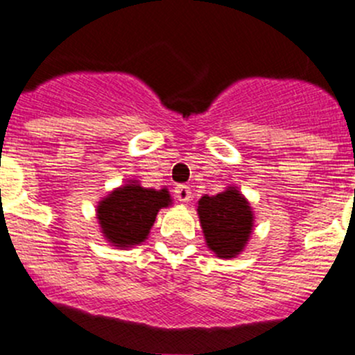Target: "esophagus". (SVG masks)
Returning a JSON list of instances; mask_svg holds the SVG:
<instances>
[{
	"mask_svg": "<svg viewBox=\"0 0 355 355\" xmlns=\"http://www.w3.org/2000/svg\"><path fill=\"white\" fill-rule=\"evenodd\" d=\"M174 196L179 202H189L191 200V186L188 184H178L174 189Z\"/></svg>",
	"mask_w": 355,
	"mask_h": 355,
	"instance_id": "1",
	"label": "esophagus"
}]
</instances>
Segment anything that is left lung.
Wrapping results in <instances>:
<instances>
[{"instance_id": "obj_1", "label": "left lung", "mask_w": 355, "mask_h": 355, "mask_svg": "<svg viewBox=\"0 0 355 355\" xmlns=\"http://www.w3.org/2000/svg\"><path fill=\"white\" fill-rule=\"evenodd\" d=\"M200 226L210 252L219 259H234L254 233V210L236 186L217 195H203L196 205Z\"/></svg>"}]
</instances>
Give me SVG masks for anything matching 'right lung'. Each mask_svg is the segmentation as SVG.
<instances>
[{"label": "right lung", "mask_w": 355, "mask_h": 355, "mask_svg": "<svg viewBox=\"0 0 355 355\" xmlns=\"http://www.w3.org/2000/svg\"><path fill=\"white\" fill-rule=\"evenodd\" d=\"M169 205L173 198L167 188H143L139 181H128L98 202L96 219L105 240L128 250L148 238L159 210Z\"/></svg>", "instance_id": "1"}]
</instances>
